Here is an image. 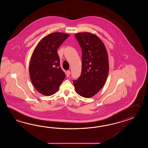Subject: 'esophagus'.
<instances>
[{"instance_id": "34e87169", "label": "esophagus", "mask_w": 148, "mask_h": 148, "mask_svg": "<svg viewBox=\"0 0 148 148\" xmlns=\"http://www.w3.org/2000/svg\"><path fill=\"white\" fill-rule=\"evenodd\" d=\"M70 75V71L68 70V71H67L66 72V77H69Z\"/></svg>"}]
</instances>
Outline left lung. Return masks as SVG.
I'll return each mask as SVG.
<instances>
[{
    "mask_svg": "<svg viewBox=\"0 0 148 148\" xmlns=\"http://www.w3.org/2000/svg\"><path fill=\"white\" fill-rule=\"evenodd\" d=\"M82 50V71L73 80L76 92L90 98L103 88L109 71L108 57L103 42L94 34L84 32L75 34Z\"/></svg>",
    "mask_w": 148,
    "mask_h": 148,
    "instance_id": "obj_1",
    "label": "left lung"
}]
</instances>
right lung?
<instances>
[{"label": "right lung", "instance_id": "add662e5", "mask_svg": "<svg viewBox=\"0 0 148 148\" xmlns=\"http://www.w3.org/2000/svg\"><path fill=\"white\" fill-rule=\"evenodd\" d=\"M69 35L58 32L47 35L40 41L33 51L29 73L33 85L41 94H54L66 77L60 67L57 50Z\"/></svg>", "mask_w": 148, "mask_h": 148}]
</instances>
